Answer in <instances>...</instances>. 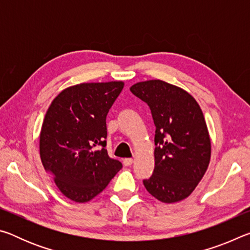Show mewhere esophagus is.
I'll list each match as a JSON object with an SVG mask.
<instances>
[{
  "label": "esophagus",
  "mask_w": 250,
  "mask_h": 250,
  "mask_svg": "<svg viewBox=\"0 0 250 250\" xmlns=\"http://www.w3.org/2000/svg\"><path fill=\"white\" fill-rule=\"evenodd\" d=\"M132 163H133V159H125L124 160V166L125 167H130Z\"/></svg>",
  "instance_id": "obj_1"
}]
</instances>
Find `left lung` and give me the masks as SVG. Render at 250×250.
<instances>
[{
  "label": "left lung",
  "mask_w": 250,
  "mask_h": 250,
  "mask_svg": "<svg viewBox=\"0 0 250 250\" xmlns=\"http://www.w3.org/2000/svg\"><path fill=\"white\" fill-rule=\"evenodd\" d=\"M131 92L147 104L155 125L154 171L143 181L163 203L192 194L210 160V138L197 101L182 88L160 79L134 83Z\"/></svg>",
  "instance_id": "left-lung-1"
}]
</instances>
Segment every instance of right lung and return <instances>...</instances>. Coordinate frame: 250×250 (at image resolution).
Masks as SVG:
<instances>
[{"mask_svg":"<svg viewBox=\"0 0 250 250\" xmlns=\"http://www.w3.org/2000/svg\"><path fill=\"white\" fill-rule=\"evenodd\" d=\"M124 86V82L75 84L46 112L40 135L42 163L71 201L89 202L122 167L105 150V118Z\"/></svg>","mask_w":250,"mask_h":250,"instance_id":"obj_1","label":"right lung"}]
</instances>
